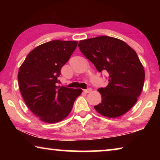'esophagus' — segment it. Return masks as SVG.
I'll return each mask as SVG.
<instances>
[{"mask_svg": "<svg viewBox=\"0 0 160 160\" xmlns=\"http://www.w3.org/2000/svg\"><path fill=\"white\" fill-rule=\"evenodd\" d=\"M84 92H85V93H89L90 92L92 91V89L91 88H88V89H84Z\"/></svg>", "mask_w": 160, "mask_h": 160, "instance_id": "34e87169", "label": "esophagus"}]
</instances>
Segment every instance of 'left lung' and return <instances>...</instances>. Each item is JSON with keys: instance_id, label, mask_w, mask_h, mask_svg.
I'll use <instances>...</instances> for the list:
<instances>
[{"instance_id": "obj_1", "label": "left lung", "mask_w": 160, "mask_h": 160, "mask_svg": "<svg viewBox=\"0 0 160 160\" xmlns=\"http://www.w3.org/2000/svg\"><path fill=\"white\" fill-rule=\"evenodd\" d=\"M78 47L98 71L108 73V86L98 89L102 102L95 110L109 118L128 112L141 95L145 78L136 52L124 41L109 36L80 41Z\"/></svg>"}]
</instances>
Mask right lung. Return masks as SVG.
Masks as SVG:
<instances>
[{"label": "right lung", "instance_id": "1", "mask_svg": "<svg viewBox=\"0 0 160 160\" xmlns=\"http://www.w3.org/2000/svg\"><path fill=\"white\" fill-rule=\"evenodd\" d=\"M77 47V41H51L28 54L19 68L18 83L24 101L41 120L55 123L71 112L82 89L58 87L61 68Z\"/></svg>", "mask_w": 160, "mask_h": 160}]
</instances>
